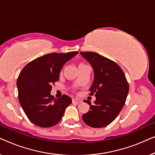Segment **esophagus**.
<instances>
[{
  "mask_svg": "<svg viewBox=\"0 0 155 155\" xmlns=\"http://www.w3.org/2000/svg\"><path fill=\"white\" fill-rule=\"evenodd\" d=\"M72 101H73V102H75V103H80L82 102V100H80V99H76V98H73L72 99Z\"/></svg>",
  "mask_w": 155,
  "mask_h": 155,
  "instance_id": "1",
  "label": "esophagus"
}]
</instances>
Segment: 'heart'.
Here are the masks:
<instances>
[{
	"instance_id": "b5f03b06",
	"label": "heart",
	"mask_w": 155,
	"mask_h": 155,
	"mask_svg": "<svg viewBox=\"0 0 155 155\" xmlns=\"http://www.w3.org/2000/svg\"><path fill=\"white\" fill-rule=\"evenodd\" d=\"M83 65H84V63H80L79 65H78V68H79V67H82V66H83ZM61 73H62V72H61Z\"/></svg>"
}]
</instances>
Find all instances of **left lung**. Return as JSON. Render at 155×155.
I'll return each mask as SVG.
<instances>
[{
    "mask_svg": "<svg viewBox=\"0 0 155 155\" xmlns=\"http://www.w3.org/2000/svg\"><path fill=\"white\" fill-rule=\"evenodd\" d=\"M94 70V81L90 89L94 94V104L90 105L82 119L92 128H103L109 125L121 111L126 102L129 86L126 76L114 61L94 52H80Z\"/></svg>",
    "mask_w": 155,
    "mask_h": 155,
    "instance_id": "8db88e82",
    "label": "left lung"
}]
</instances>
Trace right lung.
I'll use <instances>...</instances> for the list:
<instances>
[{
	"instance_id": "1",
	"label": "right lung",
	"mask_w": 155,
	"mask_h": 155,
	"mask_svg": "<svg viewBox=\"0 0 155 155\" xmlns=\"http://www.w3.org/2000/svg\"><path fill=\"white\" fill-rule=\"evenodd\" d=\"M78 51L51 53L35 59L23 68L17 80L18 99L23 111L36 126L48 128L58 124L72 102L63 94L56 99L51 94L52 84L59 80L63 65Z\"/></svg>"
}]
</instances>
